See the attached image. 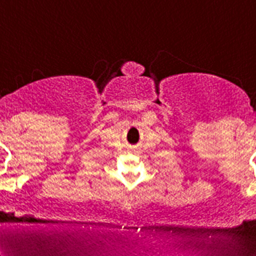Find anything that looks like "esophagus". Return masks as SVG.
Returning a JSON list of instances; mask_svg holds the SVG:
<instances>
[{
	"mask_svg": "<svg viewBox=\"0 0 256 256\" xmlns=\"http://www.w3.org/2000/svg\"><path fill=\"white\" fill-rule=\"evenodd\" d=\"M134 152H135V150H134Z\"/></svg>",
	"mask_w": 256,
	"mask_h": 256,
	"instance_id": "esophagus-1",
	"label": "esophagus"
}]
</instances>
